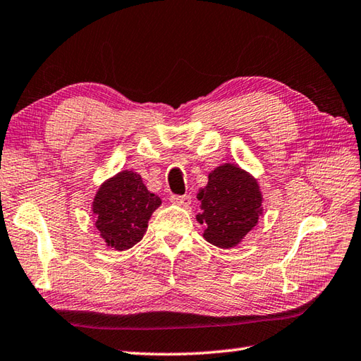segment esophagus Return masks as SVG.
<instances>
[{
  "mask_svg": "<svg viewBox=\"0 0 361 361\" xmlns=\"http://www.w3.org/2000/svg\"><path fill=\"white\" fill-rule=\"evenodd\" d=\"M171 202L175 204H180V206H189L190 204V197L189 195H172L171 197Z\"/></svg>",
  "mask_w": 361,
  "mask_h": 361,
  "instance_id": "obj_1",
  "label": "esophagus"
}]
</instances>
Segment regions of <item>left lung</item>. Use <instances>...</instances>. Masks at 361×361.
Wrapping results in <instances>:
<instances>
[{"label":"left lung","instance_id":"8db88e82","mask_svg":"<svg viewBox=\"0 0 361 361\" xmlns=\"http://www.w3.org/2000/svg\"><path fill=\"white\" fill-rule=\"evenodd\" d=\"M197 198L202 202L197 220L206 226L204 239L220 248L239 243L262 212L256 180L234 164L217 167Z\"/></svg>","mask_w":361,"mask_h":361}]
</instances>
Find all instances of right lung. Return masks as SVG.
<instances>
[{"mask_svg": "<svg viewBox=\"0 0 361 361\" xmlns=\"http://www.w3.org/2000/svg\"><path fill=\"white\" fill-rule=\"evenodd\" d=\"M161 204L135 172H121L97 190L93 212L96 228L114 250H128L142 239L147 221Z\"/></svg>", "mask_w": 361, "mask_h": 361, "instance_id": "right-lung-1", "label": "right lung"}]
</instances>
